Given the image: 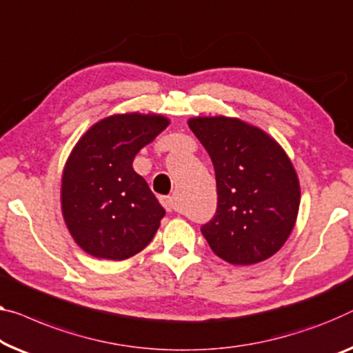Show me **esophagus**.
Here are the masks:
<instances>
[{
    "label": "esophagus",
    "instance_id": "1",
    "mask_svg": "<svg viewBox=\"0 0 353 353\" xmlns=\"http://www.w3.org/2000/svg\"><path fill=\"white\" fill-rule=\"evenodd\" d=\"M161 204L165 206V209L168 212H172V210H176V201L172 196H161Z\"/></svg>",
    "mask_w": 353,
    "mask_h": 353
}]
</instances>
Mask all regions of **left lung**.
<instances>
[{"label": "left lung", "instance_id": "8db88e82", "mask_svg": "<svg viewBox=\"0 0 353 353\" xmlns=\"http://www.w3.org/2000/svg\"><path fill=\"white\" fill-rule=\"evenodd\" d=\"M212 160L217 212L201 233L231 265H255L285 244L298 217V174L274 138L241 119H188Z\"/></svg>", "mask_w": 353, "mask_h": 353}]
</instances>
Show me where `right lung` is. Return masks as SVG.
<instances>
[{
    "label": "right lung",
    "mask_w": 353,
    "mask_h": 353,
    "mask_svg": "<svg viewBox=\"0 0 353 353\" xmlns=\"http://www.w3.org/2000/svg\"><path fill=\"white\" fill-rule=\"evenodd\" d=\"M168 125L160 114H114L92 125L71 150L61 176V212L88 255L126 260L154 239L165 209L133 160Z\"/></svg>",
    "instance_id": "right-lung-1"
}]
</instances>
